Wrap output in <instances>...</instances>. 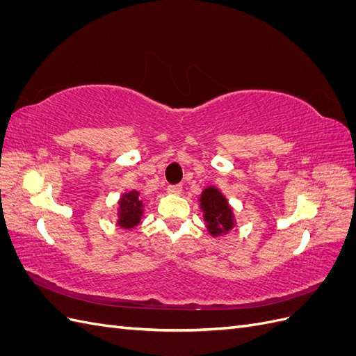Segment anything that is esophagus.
<instances>
[{
  "label": "esophagus",
  "instance_id": "1",
  "mask_svg": "<svg viewBox=\"0 0 356 356\" xmlns=\"http://www.w3.org/2000/svg\"><path fill=\"white\" fill-rule=\"evenodd\" d=\"M168 193H169V195L178 196V195H181V193H182V186H169L168 187Z\"/></svg>",
  "mask_w": 356,
  "mask_h": 356
}]
</instances>
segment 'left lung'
<instances>
[{
  "instance_id": "obj_1",
  "label": "left lung",
  "mask_w": 356,
  "mask_h": 356,
  "mask_svg": "<svg viewBox=\"0 0 356 356\" xmlns=\"http://www.w3.org/2000/svg\"><path fill=\"white\" fill-rule=\"evenodd\" d=\"M199 208L202 211L204 225H207L208 233L212 238L227 234L236 225L232 204L218 187L209 186L200 193Z\"/></svg>"
}]
</instances>
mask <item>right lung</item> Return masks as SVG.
<instances>
[{
  "label": "right lung",
  "mask_w": 356,
  "mask_h": 356,
  "mask_svg": "<svg viewBox=\"0 0 356 356\" xmlns=\"http://www.w3.org/2000/svg\"><path fill=\"white\" fill-rule=\"evenodd\" d=\"M117 225L124 230H132L144 217V202L139 199V191L123 193L117 202Z\"/></svg>",
  "instance_id": "obj_1"
}]
</instances>
